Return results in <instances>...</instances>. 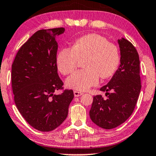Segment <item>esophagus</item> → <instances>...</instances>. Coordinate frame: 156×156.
<instances>
[{"instance_id":"obj_1","label":"esophagus","mask_w":156,"mask_h":156,"mask_svg":"<svg viewBox=\"0 0 156 156\" xmlns=\"http://www.w3.org/2000/svg\"><path fill=\"white\" fill-rule=\"evenodd\" d=\"M73 93H74V95L76 97H79V96H80V95H82L83 94V93L80 92V91H77V90H74Z\"/></svg>"}]
</instances>
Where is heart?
Instances as JSON below:
<instances>
[{"label": "heart", "mask_w": 156, "mask_h": 156, "mask_svg": "<svg viewBox=\"0 0 156 156\" xmlns=\"http://www.w3.org/2000/svg\"><path fill=\"white\" fill-rule=\"evenodd\" d=\"M81 61L84 69L70 76L66 83L68 88L84 91L97 85L99 77L113 76L119 65V51L104 37L91 33L76 40L70 49H61L56 55L58 70L63 75L73 72Z\"/></svg>", "instance_id": "heart-1"}]
</instances>
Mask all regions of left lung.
<instances>
[{
  "label": "left lung",
  "mask_w": 156,
  "mask_h": 156,
  "mask_svg": "<svg viewBox=\"0 0 156 156\" xmlns=\"http://www.w3.org/2000/svg\"><path fill=\"white\" fill-rule=\"evenodd\" d=\"M120 64L108 83L100 90L105 93L93 97L90 118L95 124L104 129H112L123 123L136 107L141 84L139 55L130 42L118 39ZM109 93H108V92Z\"/></svg>",
  "instance_id": "left-lung-1"
}]
</instances>
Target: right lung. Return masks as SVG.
<instances>
[{
	"label": "right lung",
	"instance_id": "1",
	"mask_svg": "<svg viewBox=\"0 0 156 156\" xmlns=\"http://www.w3.org/2000/svg\"><path fill=\"white\" fill-rule=\"evenodd\" d=\"M64 28L40 30L20 47L11 70L12 88L16 107L24 119L36 129L51 131L67 118L73 91L62 88L58 74L56 36Z\"/></svg>",
	"mask_w": 156,
	"mask_h": 156
}]
</instances>
